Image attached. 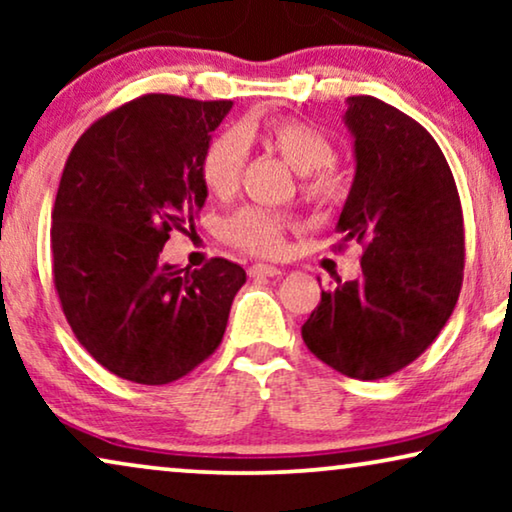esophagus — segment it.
<instances>
[{"label": "esophagus", "instance_id": "esophagus-1", "mask_svg": "<svg viewBox=\"0 0 512 512\" xmlns=\"http://www.w3.org/2000/svg\"><path fill=\"white\" fill-rule=\"evenodd\" d=\"M247 272H249V277H277V275H282V270H279L277 265H268V263H254Z\"/></svg>", "mask_w": 512, "mask_h": 512}]
</instances>
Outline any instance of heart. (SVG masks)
<instances>
[{
	"mask_svg": "<svg viewBox=\"0 0 512 512\" xmlns=\"http://www.w3.org/2000/svg\"><path fill=\"white\" fill-rule=\"evenodd\" d=\"M247 144L275 151L300 172V191L317 205H335L347 193V174L333 158V142L319 125L296 116L247 121L235 132H219L205 144L198 160L202 186L214 198H230L240 184ZM291 216L275 209L242 207L221 223L223 240L256 256H275L284 247Z\"/></svg>",
	"mask_w": 512,
	"mask_h": 512,
	"instance_id": "1",
	"label": "heart"
}]
</instances>
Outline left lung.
<instances>
[{
	"instance_id": "obj_1",
	"label": "left lung",
	"mask_w": 512,
	"mask_h": 512,
	"mask_svg": "<svg viewBox=\"0 0 512 512\" xmlns=\"http://www.w3.org/2000/svg\"><path fill=\"white\" fill-rule=\"evenodd\" d=\"M347 102L356 177L338 249L361 244V277L321 291L303 340L338 373L382 380L422 356L457 305L464 212L443 151L415 118L370 95Z\"/></svg>"
}]
</instances>
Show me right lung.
I'll return each instance as SVG.
<instances>
[{
	"label": "right lung",
	"mask_w": 512,
	"mask_h": 512,
	"mask_svg": "<svg viewBox=\"0 0 512 512\" xmlns=\"http://www.w3.org/2000/svg\"><path fill=\"white\" fill-rule=\"evenodd\" d=\"M230 100L149 93L111 109L69 153L53 205V284L76 340L123 380L170 384L209 359L247 272L160 261L205 205L198 174Z\"/></svg>",
	"instance_id": "right-lung-1"
}]
</instances>
